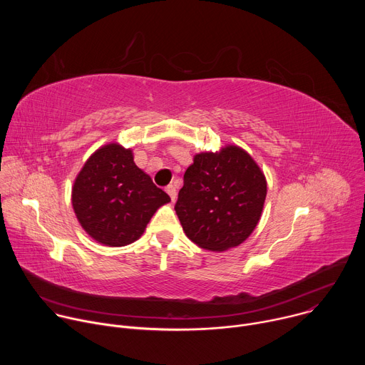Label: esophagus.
Returning <instances> with one entry per match:
<instances>
[{"label": "esophagus", "instance_id": "34e87169", "mask_svg": "<svg viewBox=\"0 0 365 365\" xmlns=\"http://www.w3.org/2000/svg\"><path fill=\"white\" fill-rule=\"evenodd\" d=\"M166 192L169 193V196H170L172 202H175V200H176V197H178V192H176V187H175L173 185H168V186H166Z\"/></svg>", "mask_w": 365, "mask_h": 365}]
</instances>
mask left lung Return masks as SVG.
<instances>
[{
  "label": "left lung",
  "mask_w": 365,
  "mask_h": 365,
  "mask_svg": "<svg viewBox=\"0 0 365 365\" xmlns=\"http://www.w3.org/2000/svg\"><path fill=\"white\" fill-rule=\"evenodd\" d=\"M267 180L251 155L228 144L193 155L175 211L197 247L225 251L242 244L262 218Z\"/></svg>",
  "instance_id": "left-lung-1"
}]
</instances>
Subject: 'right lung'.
<instances>
[{
    "mask_svg": "<svg viewBox=\"0 0 365 365\" xmlns=\"http://www.w3.org/2000/svg\"><path fill=\"white\" fill-rule=\"evenodd\" d=\"M170 202L135 163L131 148L118 143L99 147L72 186V206L85 232L108 247L138 240L154 212Z\"/></svg>",
    "mask_w": 365,
    "mask_h": 365,
    "instance_id": "obj_1",
    "label": "right lung"
}]
</instances>
